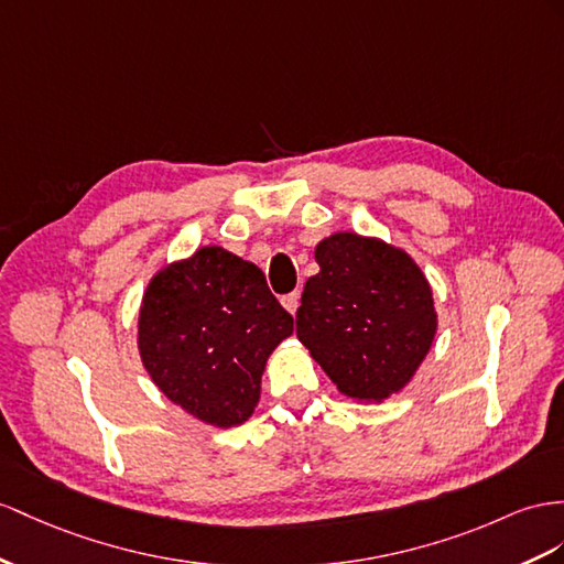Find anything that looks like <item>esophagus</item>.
Wrapping results in <instances>:
<instances>
[{
  "mask_svg": "<svg viewBox=\"0 0 564 564\" xmlns=\"http://www.w3.org/2000/svg\"><path fill=\"white\" fill-rule=\"evenodd\" d=\"M281 302H283V307H285L288 312H291V314L295 316V312H297V307H300V293H291V295H285Z\"/></svg>",
  "mask_w": 564,
  "mask_h": 564,
  "instance_id": "esophagus-1",
  "label": "esophagus"
}]
</instances>
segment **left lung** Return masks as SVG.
Returning a JSON list of instances; mask_svg holds the SVG:
<instances>
[{"instance_id":"1","label":"left lung","mask_w":564,"mask_h":564,"mask_svg":"<svg viewBox=\"0 0 564 564\" xmlns=\"http://www.w3.org/2000/svg\"><path fill=\"white\" fill-rule=\"evenodd\" d=\"M319 273L295 314L297 338L343 395L383 402L426 359L438 330L433 291L412 254L352 230L316 242Z\"/></svg>"}]
</instances>
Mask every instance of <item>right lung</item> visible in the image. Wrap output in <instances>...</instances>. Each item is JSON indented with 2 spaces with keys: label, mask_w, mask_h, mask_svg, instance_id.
I'll list each match as a JSON object with an SVG mask.
<instances>
[{
  "label": "right lung",
  "mask_w": 564,
  "mask_h": 564,
  "mask_svg": "<svg viewBox=\"0 0 564 564\" xmlns=\"http://www.w3.org/2000/svg\"><path fill=\"white\" fill-rule=\"evenodd\" d=\"M293 334V316L264 273L219 245L164 264L138 312L144 371L173 405L216 429L248 422L269 355Z\"/></svg>",
  "instance_id": "right-lung-1"
}]
</instances>
